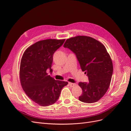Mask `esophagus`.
<instances>
[{
	"label": "esophagus",
	"instance_id": "1",
	"mask_svg": "<svg viewBox=\"0 0 131 131\" xmlns=\"http://www.w3.org/2000/svg\"><path fill=\"white\" fill-rule=\"evenodd\" d=\"M69 84L71 88H72V87H74V86L77 85L76 84H74V83H72V82H69Z\"/></svg>",
	"mask_w": 131,
	"mask_h": 131
}]
</instances>
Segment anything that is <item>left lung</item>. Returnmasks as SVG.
I'll return each mask as SVG.
<instances>
[{
    "label": "left lung",
    "instance_id": "1",
    "mask_svg": "<svg viewBox=\"0 0 131 131\" xmlns=\"http://www.w3.org/2000/svg\"><path fill=\"white\" fill-rule=\"evenodd\" d=\"M63 46L76 55L81 69L89 78L88 82L79 83L82 90L79 100L86 103L97 102L108 90L113 73L112 61L105 46L87 36L68 39Z\"/></svg>",
    "mask_w": 131,
    "mask_h": 131
}]
</instances>
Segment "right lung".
<instances>
[{"label":"right lung","mask_w":131,"mask_h":131,"mask_svg":"<svg viewBox=\"0 0 131 131\" xmlns=\"http://www.w3.org/2000/svg\"><path fill=\"white\" fill-rule=\"evenodd\" d=\"M65 39H46L29 46L23 53L20 65L19 77L25 93L38 105L47 106L54 104L61 90L68 82L55 80L51 77L53 55Z\"/></svg>","instance_id":"add662e5"}]
</instances>
